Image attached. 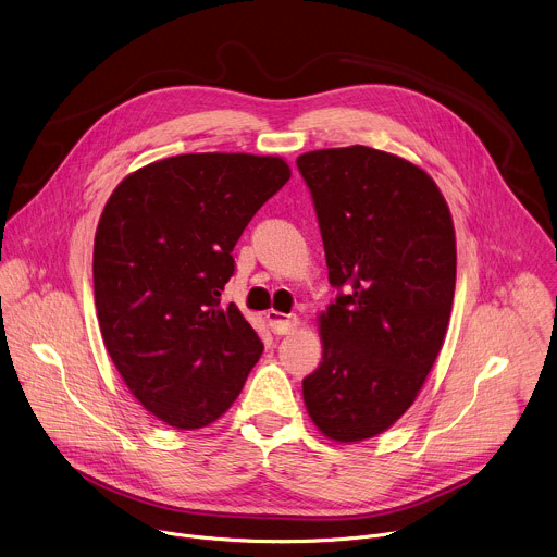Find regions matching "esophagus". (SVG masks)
<instances>
[{"mask_svg":"<svg viewBox=\"0 0 557 557\" xmlns=\"http://www.w3.org/2000/svg\"><path fill=\"white\" fill-rule=\"evenodd\" d=\"M267 322H269V326L275 335H288L299 326V320L295 314H284V312H277V310L267 312Z\"/></svg>","mask_w":557,"mask_h":557,"instance_id":"1","label":"esophagus"}]
</instances>
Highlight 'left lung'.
<instances>
[{
	"mask_svg": "<svg viewBox=\"0 0 557 557\" xmlns=\"http://www.w3.org/2000/svg\"><path fill=\"white\" fill-rule=\"evenodd\" d=\"M297 168L320 220L329 280L322 361L301 381L310 421L335 443L389 430L443 348L456 286V233L434 178L366 145L306 151Z\"/></svg>",
	"mask_w": 557,
	"mask_h": 557,
	"instance_id": "obj_1",
	"label": "left lung"
}]
</instances>
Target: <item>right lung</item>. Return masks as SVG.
<instances>
[{"mask_svg":"<svg viewBox=\"0 0 557 557\" xmlns=\"http://www.w3.org/2000/svg\"><path fill=\"white\" fill-rule=\"evenodd\" d=\"M290 178L280 156L181 153L127 174L95 235V304L106 350L134 399L174 430L218 421L264 346L220 304L233 247Z\"/></svg>","mask_w":557,"mask_h":557,"instance_id":"add662e5","label":"right lung"}]
</instances>
